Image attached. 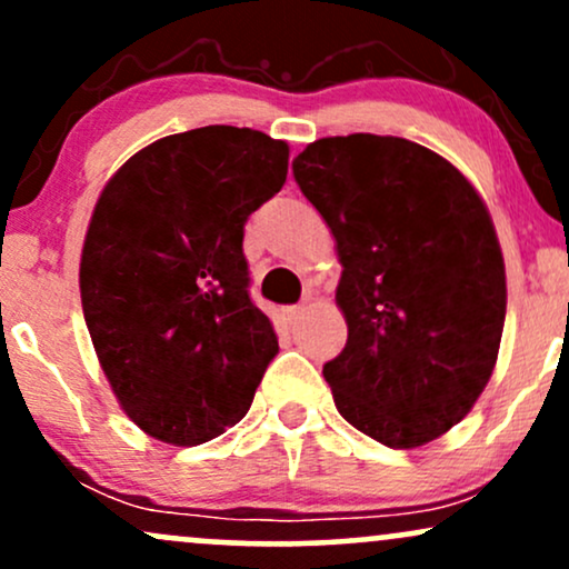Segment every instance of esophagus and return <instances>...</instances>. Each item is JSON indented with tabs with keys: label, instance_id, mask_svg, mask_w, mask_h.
Segmentation results:
<instances>
[{
	"label": "esophagus",
	"instance_id": "34e87169",
	"mask_svg": "<svg viewBox=\"0 0 569 569\" xmlns=\"http://www.w3.org/2000/svg\"><path fill=\"white\" fill-rule=\"evenodd\" d=\"M283 316H286V321H289V323H297L299 318L305 316V307H302V305H291V307H286Z\"/></svg>",
	"mask_w": 569,
	"mask_h": 569
}]
</instances>
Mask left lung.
Returning <instances> with one entry per match:
<instances>
[{
  "mask_svg": "<svg viewBox=\"0 0 569 569\" xmlns=\"http://www.w3.org/2000/svg\"><path fill=\"white\" fill-rule=\"evenodd\" d=\"M293 179L337 240L348 345L323 367L339 415L393 449L439 439L498 361L506 264L452 162L396 136L307 143Z\"/></svg>",
  "mask_w": 569,
  "mask_h": 569,
  "instance_id": "8db88e82",
  "label": "left lung"
}]
</instances>
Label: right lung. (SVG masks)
Returning a JSON list of instances; mask_svg holds the SVG:
<instances>
[{"mask_svg":"<svg viewBox=\"0 0 569 569\" xmlns=\"http://www.w3.org/2000/svg\"><path fill=\"white\" fill-rule=\"evenodd\" d=\"M286 173V141L208 126L149 143L103 187L82 312L117 401L152 439L198 447L251 407L278 337L248 297L243 227Z\"/></svg>","mask_w":569,"mask_h":569,"instance_id":"add662e5","label":"right lung"}]
</instances>
